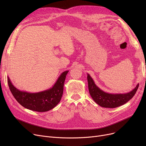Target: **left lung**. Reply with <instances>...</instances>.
I'll return each mask as SVG.
<instances>
[{
  "label": "left lung",
  "mask_w": 146,
  "mask_h": 146,
  "mask_svg": "<svg viewBox=\"0 0 146 146\" xmlns=\"http://www.w3.org/2000/svg\"><path fill=\"white\" fill-rule=\"evenodd\" d=\"M87 79L89 94L92 98L98 105L104 108H114L125 104L134 96L139 86L138 83L134 89L126 94H109L99 89L89 74Z\"/></svg>",
  "instance_id": "obj_1"
}]
</instances>
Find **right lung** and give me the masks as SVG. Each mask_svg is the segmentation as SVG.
I'll use <instances>...</instances> for the list:
<instances>
[{"mask_svg":"<svg viewBox=\"0 0 146 146\" xmlns=\"http://www.w3.org/2000/svg\"><path fill=\"white\" fill-rule=\"evenodd\" d=\"M68 72V71H65L61 73L51 88L36 93H30L18 89L12 85L9 77L7 82L12 94L22 106L36 112H46L54 108L60 102Z\"/></svg>","mask_w":146,"mask_h":146,"instance_id":"right-lung-1","label":"right lung"}]
</instances>
